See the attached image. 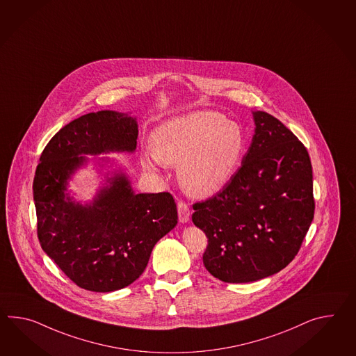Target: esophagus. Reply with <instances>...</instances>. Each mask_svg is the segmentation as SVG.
I'll list each match as a JSON object with an SVG mask.
<instances>
[{
    "instance_id": "esophagus-1",
    "label": "esophagus",
    "mask_w": 356,
    "mask_h": 356,
    "mask_svg": "<svg viewBox=\"0 0 356 356\" xmlns=\"http://www.w3.org/2000/svg\"><path fill=\"white\" fill-rule=\"evenodd\" d=\"M177 212H179V220L182 224L189 222L191 220V209L188 207V204H185L184 202L177 203Z\"/></svg>"
}]
</instances>
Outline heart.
Instances as JSON below:
<instances>
[{
  "label": "heart",
  "instance_id": "heart-1",
  "mask_svg": "<svg viewBox=\"0 0 356 356\" xmlns=\"http://www.w3.org/2000/svg\"><path fill=\"white\" fill-rule=\"evenodd\" d=\"M154 153H145L144 167L156 171L177 165L182 191L191 198H209L225 186L242 159V127L215 111H195L172 117L152 135Z\"/></svg>",
  "mask_w": 356,
  "mask_h": 356
}]
</instances>
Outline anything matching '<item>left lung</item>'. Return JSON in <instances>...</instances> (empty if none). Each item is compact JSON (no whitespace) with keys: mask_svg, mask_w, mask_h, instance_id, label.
I'll use <instances>...</instances> for the list:
<instances>
[{"mask_svg":"<svg viewBox=\"0 0 356 356\" xmlns=\"http://www.w3.org/2000/svg\"><path fill=\"white\" fill-rule=\"evenodd\" d=\"M254 135L222 191L193 206L207 235L203 264L225 283H250L295 259L314 217L312 167L304 144L271 114L252 112Z\"/></svg>","mask_w":356,"mask_h":356,"instance_id":"1","label":"left lung"}]
</instances>
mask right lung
Here are the masks:
<instances>
[{
	"instance_id": "add662e5",
	"label": "right lung",
	"mask_w": 356,
	"mask_h": 356,
	"mask_svg": "<svg viewBox=\"0 0 356 356\" xmlns=\"http://www.w3.org/2000/svg\"><path fill=\"white\" fill-rule=\"evenodd\" d=\"M138 121L130 113L100 111L64 126L46 145L35 170L33 200L42 250L77 286L113 292L144 273L156 243L177 224L170 193H140L121 168L104 174L88 202L74 200L70 180L92 161L117 165L109 153H134ZM95 156L90 160L86 156Z\"/></svg>"
}]
</instances>
